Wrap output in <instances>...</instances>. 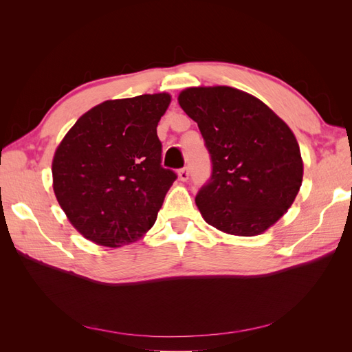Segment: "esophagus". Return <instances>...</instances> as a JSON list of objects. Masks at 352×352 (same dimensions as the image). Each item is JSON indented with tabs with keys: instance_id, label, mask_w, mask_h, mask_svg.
I'll list each match as a JSON object with an SVG mask.
<instances>
[{
	"instance_id": "obj_1",
	"label": "esophagus",
	"mask_w": 352,
	"mask_h": 352,
	"mask_svg": "<svg viewBox=\"0 0 352 352\" xmlns=\"http://www.w3.org/2000/svg\"><path fill=\"white\" fill-rule=\"evenodd\" d=\"M177 176H179V179H180V180H182V182H186L188 177H189L188 168H186V167H185V168H180L179 172H177Z\"/></svg>"
}]
</instances>
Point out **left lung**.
Instances as JSON below:
<instances>
[{"label": "left lung", "instance_id": "1", "mask_svg": "<svg viewBox=\"0 0 352 352\" xmlns=\"http://www.w3.org/2000/svg\"><path fill=\"white\" fill-rule=\"evenodd\" d=\"M177 101L197 122L211 155V179L195 198L202 219L228 235H261L292 206L302 184L291 127L236 88H186Z\"/></svg>", "mask_w": 352, "mask_h": 352}]
</instances>
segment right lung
<instances>
[{
	"label": "right lung",
	"instance_id": "right-lung-1",
	"mask_svg": "<svg viewBox=\"0 0 352 352\" xmlns=\"http://www.w3.org/2000/svg\"><path fill=\"white\" fill-rule=\"evenodd\" d=\"M170 101L167 92L104 101L63 138L52 158V189L83 238L117 248L154 226L176 179L162 167L157 136Z\"/></svg>",
	"mask_w": 352,
	"mask_h": 352
}]
</instances>
